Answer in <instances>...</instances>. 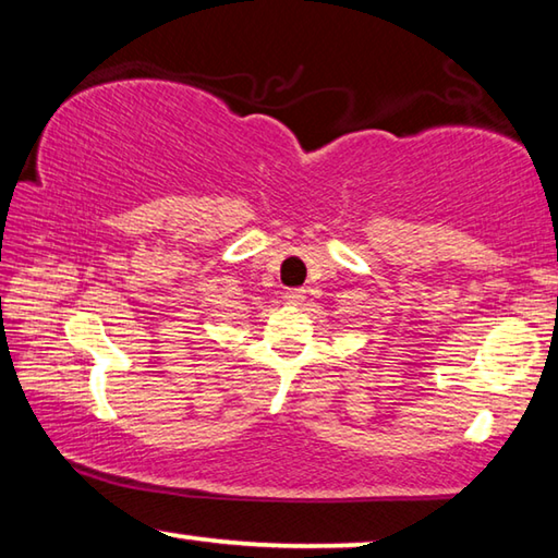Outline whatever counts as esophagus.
<instances>
[{"instance_id":"34e87169","label":"esophagus","mask_w":558,"mask_h":558,"mask_svg":"<svg viewBox=\"0 0 558 558\" xmlns=\"http://www.w3.org/2000/svg\"><path fill=\"white\" fill-rule=\"evenodd\" d=\"M305 290H288L286 292V300H288V305H302V302H305Z\"/></svg>"}]
</instances>
